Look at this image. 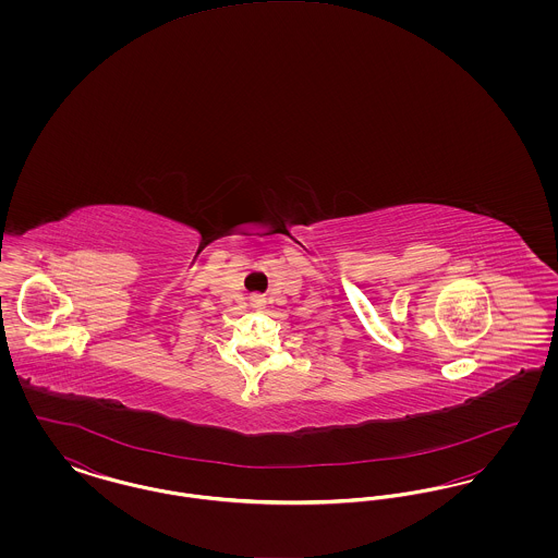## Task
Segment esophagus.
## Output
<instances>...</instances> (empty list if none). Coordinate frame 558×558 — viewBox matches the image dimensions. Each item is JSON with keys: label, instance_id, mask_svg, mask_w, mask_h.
Instances as JSON below:
<instances>
[{"label": "esophagus", "instance_id": "obj_1", "mask_svg": "<svg viewBox=\"0 0 558 558\" xmlns=\"http://www.w3.org/2000/svg\"><path fill=\"white\" fill-rule=\"evenodd\" d=\"M248 301H251V307H253L255 312L266 310V296H264V294H253Z\"/></svg>", "mask_w": 558, "mask_h": 558}]
</instances>
